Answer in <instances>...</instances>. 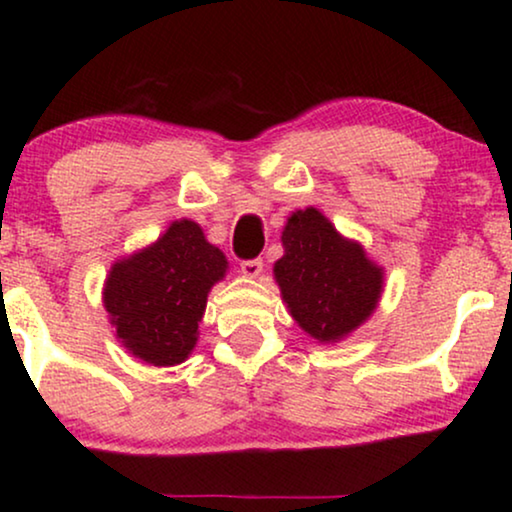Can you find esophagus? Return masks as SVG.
Segmentation results:
<instances>
[{
    "label": "esophagus",
    "instance_id": "1",
    "mask_svg": "<svg viewBox=\"0 0 512 512\" xmlns=\"http://www.w3.org/2000/svg\"><path fill=\"white\" fill-rule=\"evenodd\" d=\"M240 268H242L244 277L256 279L263 272V261H261V258H251V261H242Z\"/></svg>",
    "mask_w": 512,
    "mask_h": 512
}]
</instances>
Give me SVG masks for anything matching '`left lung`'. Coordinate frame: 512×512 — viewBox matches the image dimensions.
Instances as JSON below:
<instances>
[{"mask_svg": "<svg viewBox=\"0 0 512 512\" xmlns=\"http://www.w3.org/2000/svg\"><path fill=\"white\" fill-rule=\"evenodd\" d=\"M275 279L291 317L319 342L356 331L380 303L384 270L359 242L342 237L319 209H298L282 230Z\"/></svg>", "mask_w": 512, "mask_h": 512, "instance_id": "left-lung-1", "label": "left lung"}]
</instances>
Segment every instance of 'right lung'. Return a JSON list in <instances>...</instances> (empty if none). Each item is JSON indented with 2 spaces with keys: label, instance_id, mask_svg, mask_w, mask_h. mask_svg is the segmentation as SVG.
<instances>
[{
  "label": "right lung",
  "instance_id": "obj_1",
  "mask_svg": "<svg viewBox=\"0 0 512 512\" xmlns=\"http://www.w3.org/2000/svg\"><path fill=\"white\" fill-rule=\"evenodd\" d=\"M223 251L191 219L172 221L149 247L111 265L102 300L116 338L151 366H177L198 342L207 293L226 275Z\"/></svg>",
  "mask_w": 512,
  "mask_h": 512
}]
</instances>
